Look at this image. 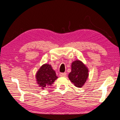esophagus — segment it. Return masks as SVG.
Here are the masks:
<instances>
[{
	"label": "esophagus",
	"mask_w": 120,
	"mask_h": 120,
	"mask_svg": "<svg viewBox=\"0 0 120 120\" xmlns=\"http://www.w3.org/2000/svg\"><path fill=\"white\" fill-rule=\"evenodd\" d=\"M66 75H67L66 73H64V72L60 73V74H59V76L61 77H66Z\"/></svg>",
	"instance_id": "34e87169"
}]
</instances>
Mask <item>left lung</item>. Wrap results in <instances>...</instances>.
Listing matches in <instances>:
<instances>
[{
  "instance_id": "1",
  "label": "left lung",
  "mask_w": 120,
  "mask_h": 120,
  "mask_svg": "<svg viewBox=\"0 0 120 120\" xmlns=\"http://www.w3.org/2000/svg\"><path fill=\"white\" fill-rule=\"evenodd\" d=\"M88 69L80 60H76L71 64V71L68 78L77 87H82L88 77Z\"/></svg>"
}]
</instances>
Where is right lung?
I'll return each mask as SVG.
<instances>
[{
	"mask_svg": "<svg viewBox=\"0 0 120 120\" xmlns=\"http://www.w3.org/2000/svg\"><path fill=\"white\" fill-rule=\"evenodd\" d=\"M57 78L55 71L51 66L46 64L42 65L36 74L37 83L43 89L51 86Z\"/></svg>",
	"mask_w": 120,
	"mask_h": 120,
	"instance_id": "obj_1",
	"label": "right lung"
}]
</instances>
